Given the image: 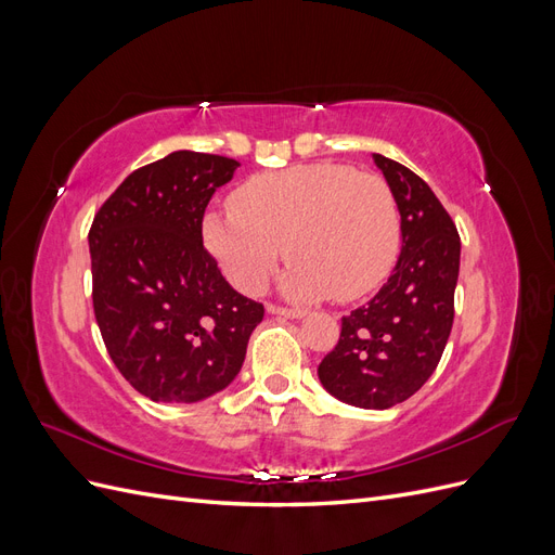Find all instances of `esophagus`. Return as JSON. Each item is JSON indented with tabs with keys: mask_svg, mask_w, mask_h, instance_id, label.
<instances>
[{
	"mask_svg": "<svg viewBox=\"0 0 555 555\" xmlns=\"http://www.w3.org/2000/svg\"><path fill=\"white\" fill-rule=\"evenodd\" d=\"M268 312L282 314V317H289V319H300V317H306V310H300V308H284V306H278V304H268Z\"/></svg>",
	"mask_w": 555,
	"mask_h": 555,
	"instance_id": "obj_1",
	"label": "esophagus"
}]
</instances>
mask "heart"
Segmentation results:
<instances>
[{"instance_id":"1","label":"heart","mask_w":555,"mask_h":555,"mask_svg":"<svg viewBox=\"0 0 555 555\" xmlns=\"http://www.w3.org/2000/svg\"><path fill=\"white\" fill-rule=\"evenodd\" d=\"M229 212H208L204 238L229 280L259 292L284 255L294 298L357 300L391 275L400 210L384 178L312 162L245 180Z\"/></svg>"}]
</instances>
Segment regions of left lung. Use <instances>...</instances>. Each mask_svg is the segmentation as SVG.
Wrapping results in <instances>:
<instances>
[{
	"mask_svg": "<svg viewBox=\"0 0 555 555\" xmlns=\"http://www.w3.org/2000/svg\"><path fill=\"white\" fill-rule=\"evenodd\" d=\"M400 210L402 249L389 282L343 317L338 345L317 375L349 405L386 410L414 396L438 367L453 324L461 236L428 184L375 155Z\"/></svg>",
	"mask_w": 555,
	"mask_h": 555,
	"instance_id": "8db88e82",
	"label": "left lung"
}]
</instances>
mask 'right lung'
<instances>
[{"instance_id":"1","label":"right lung","mask_w":555,"mask_h":555,"mask_svg":"<svg viewBox=\"0 0 555 555\" xmlns=\"http://www.w3.org/2000/svg\"><path fill=\"white\" fill-rule=\"evenodd\" d=\"M236 159L178 150L129 173L90 227L92 306L122 377L155 402H196L233 382L263 306L204 247V212Z\"/></svg>"}]
</instances>
